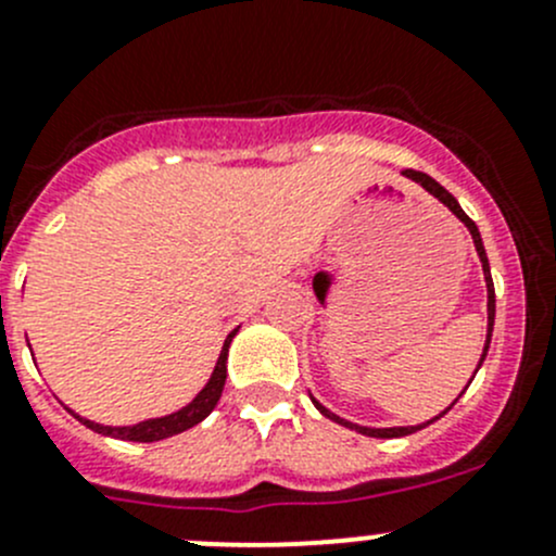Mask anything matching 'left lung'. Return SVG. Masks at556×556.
<instances>
[{"label":"left lung","mask_w":556,"mask_h":556,"mask_svg":"<svg viewBox=\"0 0 556 556\" xmlns=\"http://www.w3.org/2000/svg\"><path fill=\"white\" fill-rule=\"evenodd\" d=\"M403 174H406V177H412L414 182L422 185L425 190H430V193H433L435 199H439V201H444V204L450 206V210L454 212V215H457L459 220L465 223V228H468V231H470V237H473L476 252H479V257H481V268H484V279H486V312H490V323H486V344H484V355H481V361H479V366H481V363H484V357H486V350H490L492 325H495V285H492L490 261H486V252H484V244H481V233H479V228H476V223L470 220V217L465 215L463 210H459L457 199H454V195L450 193V190L444 188V185H439V182H435L433 177H428V174H425V172H417V169H406ZM476 371H479V368H476ZM312 401H314V397H312ZM314 406L319 408V414H325V417H328V419H333V422L346 425V428L357 430V433H363V435H371V439H401V435H408V433H414V430L425 428V425H417V428H361V425H352V422H346V419H341V417H336V414H330L328 408L323 406V403L314 401ZM439 417H441V414H439ZM439 417H435V419H439ZM430 422H433V419H430ZM430 422H428V425H430Z\"/></svg>","instance_id":"left-lung-1"}]
</instances>
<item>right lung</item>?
<instances>
[{
  "label": "right lung",
  "instance_id": "right-lung-1",
  "mask_svg": "<svg viewBox=\"0 0 556 556\" xmlns=\"http://www.w3.org/2000/svg\"><path fill=\"white\" fill-rule=\"evenodd\" d=\"M233 336H237V330H231V333H228L226 344H223L220 357H217L215 371H212L210 382H206L204 390H201L199 395L193 397V403H188V406L179 408V412L169 414V417L148 419V422L131 425V428H104V425L88 422V419L77 417V414H75V417L80 419V422L86 425V428L97 430V433L115 435V439H121V441H144V444H150V441L169 439V435H177V433H182V430L193 428V425H199L201 419H204L206 414H210L212 408L217 406V401H220L223 387H226V361H228V346H231V339H233Z\"/></svg>",
  "mask_w": 556,
  "mask_h": 556
}]
</instances>
